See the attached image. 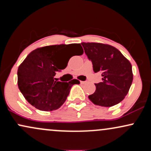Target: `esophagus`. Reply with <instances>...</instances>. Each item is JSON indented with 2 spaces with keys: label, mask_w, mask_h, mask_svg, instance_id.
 <instances>
[{
  "label": "esophagus",
  "mask_w": 151,
  "mask_h": 151,
  "mask_svg": "<svg viewBox=\"0 0 151 151\" xmlns=\"http://www.w3.org/2000/svg\"><path fill=\"white\" fill-rule=\"evenodd\" d=\"M80 83H81V84H84V83H85V81H80Z\"/></svg>",
  "instance_id": "1"
}]
</instances>
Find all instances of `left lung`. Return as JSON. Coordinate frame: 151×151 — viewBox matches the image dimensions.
Masks as SVG:
<instances>
[{"label": "left lung", "mask_w": 151, "mask_h": 151, "mask_svg": "<svg viewBox=\"0 0 151 151\" xmlns=\"http://www.w3.org/2000/svg\"><path fill=\"white\" fill-rule=\"evenodd\" d=\"M84 52L92 62L95 73H101L102 81L88 97L95 105L110 107L120 102L129 92L133 81L132 66L119 50L109 45L82 42Z\"/></svg>", "instance_id": "8db88e82"}]
</instances>
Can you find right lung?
Masks as SVG:
<instances>
[{"instance_id":"add662e5","label":"right lung","mask_w":151,"mask_h":151,"mask_svg":"<svg viewBox=\"0 0 151 151\" xmlns=\"http://www.w3.org/2000/svg\"><path fill=\"white\" fill-rule=\"evenodd\" d=\"M70 52L81 55L80 44L59 45L37 48L29 54L18 70L20 92L31 105L41 111L56 110L65 103L77 79L63 82L55 78L57 72L66 68Z\"/></svg>"}]
</instances>
